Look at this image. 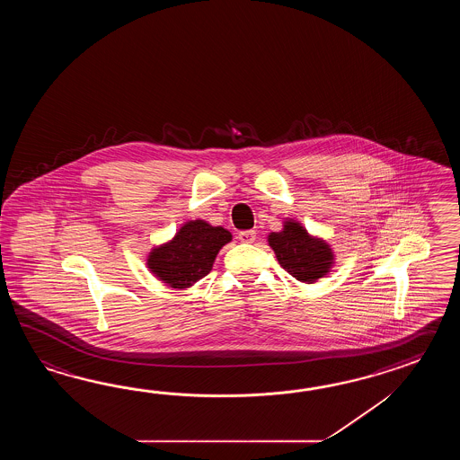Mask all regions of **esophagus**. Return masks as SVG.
<instances>
[{"instance_id": "34e87169", "label": "esophagus", "mask_w": 460, "mask_h": 460, "mask_svg": "<svg viewBox=\"0 0 460 460\" xmlns=\"http://www.w3.org/2000/svg\"><path fill=\"white\" fill-rule=\"evenodd\" d=\"M238 240L243 242V243H253L254 240H256V232H254V230L240 232V234H238Z\"/></svg>"}]
</instances>
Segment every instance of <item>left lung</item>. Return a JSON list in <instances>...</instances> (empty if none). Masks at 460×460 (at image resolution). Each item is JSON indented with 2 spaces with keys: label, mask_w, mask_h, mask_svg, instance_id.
<instances>
[{
  "label": "left lung",
  "mask_w": 460,
  "mask_h": 460,
  "mask_svg": "<svg viewBox=\"0 0 460 460\" xmlns=\"http://www.w3.org/2000/svg\"><path fill=\"white\" fill-rule=\"evenodd\" d=\"M268 242L279 264L297 281L315 283L332 268V248L294 220H286L283 230L270 234Z\"/></svg>",
  "instance_id": "left-lung-1"
}]
</instances>
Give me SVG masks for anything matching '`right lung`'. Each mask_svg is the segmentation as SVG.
I'll return each mask as SVG.
<instances>
[{"label":"right lung","instance_id":"right-lung-1","mask_svg":"<svg viewBox=\"0 0 460 460\" xmlns=\"http://www.w3.org/2000/svg\"><path fill=\"white\" fill-rule=\"evenodd\" d=\"M232 234L204 220H190L166 244L147 256V268L171 288L184 289L210 273L216 256Z\"/></svg>","mask_w":460,"mask_h":460}]
</instances>
